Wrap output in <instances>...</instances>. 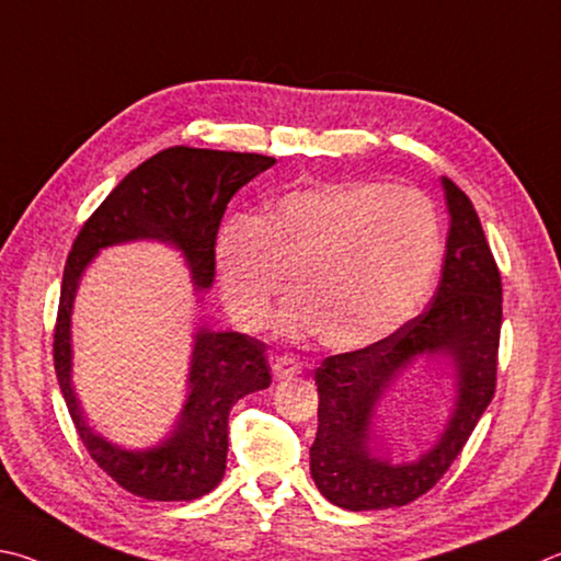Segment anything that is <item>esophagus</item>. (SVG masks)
<instances>
[{"mask_svg": "<svg viewBox=\"0 0 561 561\" xmlns=\"http://www.w3.org/2000/svg\"><path fill=\"white\" fill-rule=\"evenodd\" d=\"M271 367H273V375L278 377V379L296 377V375H300V371H302L300 362L296 357H290V355H278V357L273 359Z\"/></svg>", "mask_w": 561, "mask_h": 561, "instance_id": "esophagus-1", "label": "esophagus"}]
</instances>
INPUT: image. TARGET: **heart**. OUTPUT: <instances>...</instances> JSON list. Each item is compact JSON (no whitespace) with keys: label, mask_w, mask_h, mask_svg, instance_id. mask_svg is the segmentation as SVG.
<instances>
[{"label":"heart","mask_w":561,"mask_h":561,"mask_svg":"<svg viewBox=\"0 0 561 561\" xmlns=\"http://www.w3.org/2000/svg\"><path fill=\"white\" fill-rule=\"evenodd\" d=\"M444 259L434 202L411 186L322 182L286 192L265 211L233 216L216 263L233 318L259 330L286 286L280 316L290 335L318 332L330 350L371 347L404 325Z\"/></svg>","instance_id":"b5f03b06"}]
</instances>
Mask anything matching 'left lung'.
Listing matches in <instances>:
<instances>
[{"label":"left lung","mask_w":561,"mask_h":561,"mask_svg":"<svg viewBox=\"0 0 561 561\" xmlns=\"http://www.w3.org/2000/svg\"><path fill=\"white\" fill-rule=\"evenodd\" d=\"M450 231L436 296L421 316L377 345L322 359L316 369L318 436L310 473L332 505L387 510L426 495L483 416L497 381L503 283L466 192L444 176ZM419 354H450L459 365V404L437 448L416 465L394 467L366 446L370 409L396 371Z\"/></svg>","instance_id":"8db88e82"}]
</instances>
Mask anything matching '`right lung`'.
Listing matches in <instances>:
<instances>
[{
  "label": "right lung",
  "mask_w": 561,
  "mask_h": 561,
  "mask_svg": "<svg viewBox=\"0 0 561 561\" xmlns=\"http://www.w3.org/2000/svg\"><path fill=\"white\" fill-rule=\"evenodd\" d=\"M275 160L255 152L167 147L125 176L88 216L66 259L54 328V369L68 414L103 473L127 493L160 503L196 500L221 483L229 448V411L241 397L271 385L265 345L239 332H196L192 394L180 424L160 448L123 450L85 424L71 387V306L83 268L105 245L160 239L182 249L199 288L216 268V233L231 196Z\"/></svg>",
  "instance_id": "obj_1"
}]
</instances>
